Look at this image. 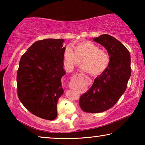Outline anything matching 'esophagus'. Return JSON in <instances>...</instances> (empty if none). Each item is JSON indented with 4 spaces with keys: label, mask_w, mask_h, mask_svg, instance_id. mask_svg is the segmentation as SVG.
<instances>
[{
    "label": "esophagus",
    "mask_w": 145,
    "mask_h": 145,
    "mask_svg": "<svg viewBox=\"0 0 145 145\" xmlns=\"http://www.w3.org/2000/svg\"><path fill=\"white\" fill-rule=\"evenodd\" d=\"M78 77H86V75L84 74H82V73H80V74H76Z\"/></svg>",
    "instance_id": "1"
}]
</instances>
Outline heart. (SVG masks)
<instances>
[{"label": "heart", "instance_id": "1", "mask_svg": "<svg viewBox=\"0 0 145 145\" xmlns=\"http://www.w3.org/2000/svg\"><path fill=\"white\" fill-rule=\"evenodd\" d=\"M65 48L63 54L65 65L72 70L81 62L82 69L96 76L104 72L109 66L110 57L106 51L100 49L99 46L89 41L77 43Z\"/></svg>", "mask_w": 145, "mask_h": 145}]
</instances>
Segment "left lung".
Listing matches in <instances>:
<instances>
[{"label": "left lung", "instance_id": "obj_1", "mask_svg": "<svg viewBox=\"0 0 145 145\" xmlns=\"http://www.w3.org/2000/svg\"><path fill=\"white\" fill-rule=\"evenodd\" d=\"M93 39L107 49L110 63L105 72L95 78L89 89L80 96L79 105L83 111L97 113L114 106L125 91L131 75V56L125 46L109 34Z\"/></svg>", "mask_w": 145, "mask_h": 145}]
</instances>
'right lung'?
Here are the masks:
<instances>
[{"label":"right lung","instance_id":"add662e5","mask_svg":"<svg viewBox=\"0 0 145 145\" xmlns=\"http://www.w3.org/2000/svg\"><path fill=\"white\" fill-rule=\"evenodd\" d=\"M63 39H45L34 43L21 57L17 71L19 100L32 114L54 120L58 99L64 92Z\"/></svg>","mask_w":145,"mask_h":145}]
</instances>
